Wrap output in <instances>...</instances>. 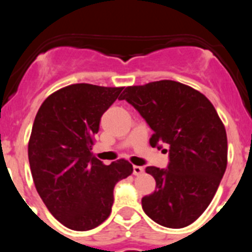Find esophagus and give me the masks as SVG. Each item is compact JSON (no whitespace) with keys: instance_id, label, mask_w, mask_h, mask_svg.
I'll use <instances>...</instances> for the list:
<instances>
[{"instance_id":"1","label":"esophagus","mask_w":252,"mask_h":252,"mask_svg":"<svg viewBox=\"0 0 252 252\" xmlns=\"http://www.w3.org/2000/svg\"><path fill=\"white\" fill-rule=\"evenodd\" d=\"M142 173H144V167H140V166L133 167V174L134 175H140Z\"/></svg>"}]
</instances>
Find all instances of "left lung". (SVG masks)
Returning <instances> with one entry per match:
<instances>
[{"label": "left lung", "instance_id": "obj_1", "mask_svg": "<svg viewBox=\"0 0 252 252\" xmlns=\"http://www.w3.org/2000/svg\"><path fill=\"white\" fill-rule=\"evenodd\" d=\"M119 100L146 121L152 147H168L167 168L145 169L156 190L142 197V210L163 227L191 224L211 204L227 168V134L215 107L201 93L173 80L128 86Z\"/></svg>", "mask_w": 252, "mask_h": 252}]
</instances>
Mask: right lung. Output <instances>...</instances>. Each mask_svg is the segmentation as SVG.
Instances as JSON below:
<instances>
[{
	"label": "right lung",
	"instance_id": "add662e5",
	"mask_svg": "<svg viewBox=\"0 0 252 252\" xmlns=\"http://www.w3.org/2000/svg\"><path fill=\"white\" fill-rule=\"evenodd\" d=\"M122 90L73 84L48 96L35 117L28 146L35 188L69 229L84 232L105 222L114 185L133 173L126 159L105 166L91 154L101 117Z\"/></svg>",
	"mask_w": 252,
	"mask_h": 252
}]
</instances>
